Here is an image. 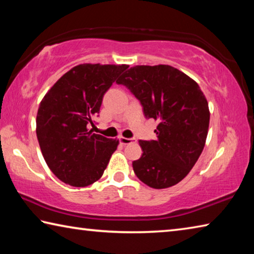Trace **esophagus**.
<instances>
[{
  "label": "esophagus",
  "mask_w": 254,
  "mask_h": 254,
  "mask_svg": "<svg viewBox=\"0 0 254 254\" xmlns=\"http://www.w3.org/2000/svg\"><path fill=\"white\" fill-rule=\"evenodd\" d=\"M133 140H134V139H131V137H124V136L119 137V141H120V143H121V144H128V143L133 142Z\"/></svg>",
  "instance_id": "34e87169"
}]
</instances>
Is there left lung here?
I'll use <instances>...</instances> for the list:
<instances>
[{"label": "left lung", "instance_id": "obj_1", "mask_svg": "<svg viewBox=\"0 0 254 254\" xmlns=\"http://www.w3.org/2000/svg\"><path fill=\"white\" fill-rule=\"evenodd\" d=\"M117 83L140 101L145 119L159 122L156 139L139 141L136 177L156 189L178 184L198 160L208 132V103L198 84L168 65L131 67Z\"/></svg>", "mask_w": 254, "mask_h": 254}]
</instances>
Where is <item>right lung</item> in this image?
Segmentation results:
<instances>
[{
	"mask_svg": "<svg viewBox=\"0 0 254 254\" xmlns=\"http://www.w3.org/2000/svg\"><path fill=\"white\" fill-rule=\"evenodd\" d=\"M127 65L83 64L49 89L37 114V137L56 177L74 187L102 177L119 141L93 133L103 96Z\"/></svg>",
	"mask_w": 254,
	"mask_h": 254,
	"instance_id": "right-lung-1",
	"label": "right lung"
}]
</instances>
